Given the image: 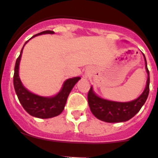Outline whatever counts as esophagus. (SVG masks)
I'll return each instance as SVG.
<instances>
[{
	"instance_id": "1",
	"label": "esophagus",
	"mask_w": 158,
	"mask_h": 158,
	"mask_svg": "<svg viewBox=\"0 0 158 158\" xmlns=\"http://www.w3.org/2000/svg\"><path fill=\"white\" fill-rule=\"evenodd\" d=\"M89 76V73H88V72H86V73H85V75H84V77L85 78H88V77Z\"/></svg>"
}]
</instances>
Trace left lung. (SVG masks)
<instances>
[{
  "mask_svg": "<svg viewBox=\"0 0 158 158\" xmlns=\"http://www.w3.org/2000/svg\"><path fill=\"white\" fill-rule=\"evenodd\" d=\"M145 68L147 73L146 87L142 94L134 100L128 102H118L107 100L99 96L91 86L88 93V102L92 113L95 117L101 121L107 123L126 122L133 118L140 111L150 92V72L148 70L147 63L144 54Z\"/></svg>",
  "mask_w": 158,
  "mask_h": 158,
  "instance_id": "1",
  "label": "left lung"
}]
</instances>
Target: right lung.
<instances>
[{"mask_svg":"<svg viewBox=\"0 0 158 158\" xmlns=\"http://www.w3.org/2000/svg\"><path fill=\"white\" fill-rule=\"evenodd\" d=\"M45 34H54V32L53 31H44L32 36L30 40L35 36ZM29 40L24 43L20 51V54L16 59L13 76L14 89L20 104L29 115L40 118H53L60 115L62 112L71 90L76 85L77 82L80 80L81 77H75L65 80L60 91L54 96H43L29 91L28 89L23 86L19 76V62L21 60L23 49Z\"/></svg>","mask_w":158,"mask_h":158,"instance_id":"right-lung-1","label":"right lung"}]
</instances>
